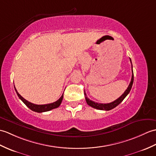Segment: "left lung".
<instances>
[{
	"label": "left lung",
	"instance_id": "8db88e82",
	"mask_svg": "<svg viewBox=\"0 0 156 156\" xmlns=\"http://www.w3.org/2000/svg\"><path fill=\"white\" fill-rule=\"evenodd\" d=\"M130 62H131L132 64V60L129 58ZM132 79H131V82H130L129 84L128 87V88L126 90V91L124 92V94L120 96L119 97L117 100H115V101L110 103H108V104H101V103H97L94 102V101L90 100L88 97L86 96V94L85 93V90H84V96H85V99L87 104H88L90 106H91L94 108H96V109L98 110H110L113 108L116 107L118 105L120 104L125 98L127 96V95L130 92V90L132 89V87L133 85V68H132Z\"/></svg>",
	"mask_w": 156,
	"mask_h": 156
}]
</instances>
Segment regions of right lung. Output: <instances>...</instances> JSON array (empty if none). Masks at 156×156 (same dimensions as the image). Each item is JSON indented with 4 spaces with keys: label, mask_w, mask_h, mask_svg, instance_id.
I'll return each instance as SVG.
<instances>
[{
    "label": "right lung",
    "mask_w": 156,
    "mask_h": 156,
    "mask_svg": "<svg viewBox=\"0 0 156 156\" xmlns=\"http://www.w3.org/2000/svg\"><path fill=\"white\" fill-rule=\"evenodd\" d=\"M14 89H15V91L17 94L18 96L19 97V98L23 101L24 102V104L26 105V106L28 108H30V109L32 111L36 112H38V113H41V112H48L51 110L52 109H54V108H56L60 106V105L62 102V101L63 99V96H64V94L56 102H54L53 103L51 104H42V105H38V104H32L30 102H28L27 100H25L23 97H22L19 92H17L16 89L15 88V86H14Z\"/></svg>",
    "instance_id": "right-lung-1"
}]
</instances>
